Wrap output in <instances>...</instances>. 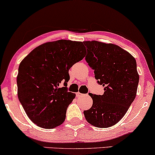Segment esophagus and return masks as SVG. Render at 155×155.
<instances>
[{"label": "esophagus", "instance_id": "1", "mask_svg": "<svg viewBox=\"0 0 155 155\" xmlns=\"http://www.w3.org/2000/svg\"><path fill=\"white\" fill-rule=\"evenodd\" d=\"M84 95H84V94H81V93H80L79 92H78L77 93H76V97H82V96H84Z\"/></svg>", "mask_w": 155, "mask_h": 155}]
</instances>
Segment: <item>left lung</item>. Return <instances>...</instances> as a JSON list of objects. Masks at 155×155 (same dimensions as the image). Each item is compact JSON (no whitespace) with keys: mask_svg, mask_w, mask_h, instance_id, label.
I'll return each instance as SVG.
<instances>
[{"mask_svg":"<svg viewBox=\"0 0 155 155\" xmlns=\"http://www.w3.org/2000/svg\"><path fill=\"white\" fill-rule=\"evenodd\" d=\"M86 61L94 70L102 95L90 93L92 106L84 111L85 119L97 127L106 128L122 120L136 96L139 75L136 61L128 51L114 44L87 41Z\"/></svg>","mask_w":155,"mask_h":155,"instance_id":"1","label":"left lung"}]
</instances>
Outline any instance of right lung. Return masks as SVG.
I'll return each mask as SVG.
<instances>
[{"instance_id":"add662e5","label":"right lung","mask_w":155,"mask_h":155,"mask_svg":"<svg viewBox=\"0 0 155 155\" xmlns=\"http://www.w3.org/2000/svg\"><path fill=\"white\" fill-rule=\"evenodd\" d=\"M81 41H54L32 50L22 60L17 77V95L33 123L52 129L64 122L68 106L76 94L68 92V71L84 58ZM61 82L64 87H60Z\"/></svg>"}]
</instances>
